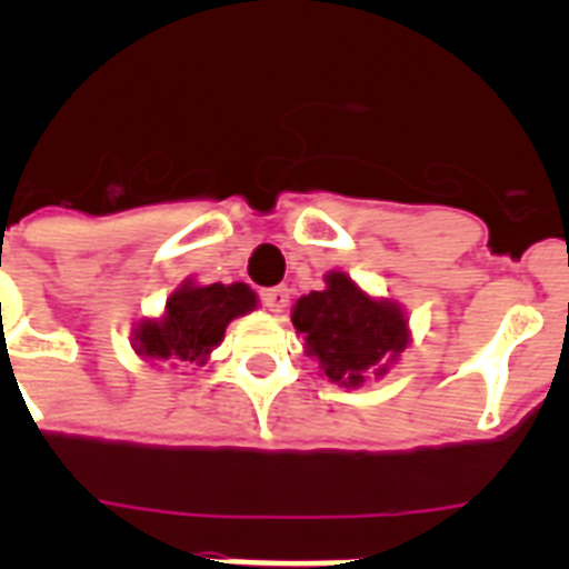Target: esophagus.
Instances as JSON below:
<instances>
[{
	"label": "esophagus",
	"mask_w": 569,
	"mask_h": 569,
	"mask_svg": "<svg viewBox=\"0 0 569 569\" xmlns=\"http://www.w3.org/2000/svg\"><path fill=\"white\" fill-rule=\"evenodd\" d=\"M288 301H290V290L288 288L261 290V305H264L270 313H281V310L288 308Z\"/></svg>",
	"instance_id": "34e87169"
}]
</instances>
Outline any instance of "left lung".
<instances>
[{
    "mask_svg": "<svg viewBox=\"0 0 569 569\" xmlns=\"http://www.w3.org/2000/svg\"><path fill=\"white\" fill-rule=\"evenodd\" d=\"M325 290L301 296L293 328L305 336L308 356L319 359L330 381L359 387L370 373L385 376L410 341L405 310L396 301L373 299L341 270L325 276Z\"/></svg>",
    "mask_w": 569,
    "mask_h": 569,
    "instance_id": "8db88e82",
    "label": "left lung"
}]
</instances>
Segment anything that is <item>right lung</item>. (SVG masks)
<instances>
[{"mask_svg":"<svg viewBox=\"0 0 569 569\" xmlns=\"http://www.w3.org/2000/svg\"><path fill=\"white\" fill-rule=\"evenodd\" d=\"M256 310V293L244 284H193L173 290L159 319H142L133 330L136 353L168 365H204L224 328Z\"/></svg>","mask_w":569,"mask_h":569,"instance_id":"right-lung-1","label":"right lung"}]
</instances>
